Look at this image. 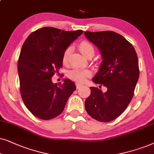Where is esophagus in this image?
<instances>
[{
    "mask_svg": "<svg viewBox=\"0 0 154 154\" xmlns=\"http://www.w3.org/2000/svg\"><path fill=\"white\" fill-rule=\"evenodd\" d=\"M82 86V84H80V83H79V82L76 83V87H77V89H79V88H80Z\"/></svg>",
    "mask_w": 154,
    "mask_h": 154,
    "instance_id": "obj_1",
    "label": "esophagus"
}]
</instances>
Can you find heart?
<instances>
[{
	"instance_id": "heart-1",
	"label": "heart",
	"mask_w": 154,
	"mask_h": 154,
	"mask_svg": "<svg viewBox=\"0 0 154 154\" xmlns=\"http://www.w3.org/2000/svg\"><path fill=\"white\" fill-rule=\"evenodd\" d=\"M79 48L84 56L87 57L89 55H94L95 50L94 46L87 41H83L79 44ZM72 51V46H68L65 49L63 54V63L67 64L68 63L69 56ZM91 75V72L88 69L75 68L70 70L68 72V77L72 80L77 81L78 82H84L86 81L87 77Z\"/></svg>"
}]
</instances>
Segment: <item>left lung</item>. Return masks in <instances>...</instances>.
Instances as JSON below:
<instances>
[{"label":"left lung","mask_w":154,"mask_h":154,"mask_svg":"<svg viewBox=\"0 0 154 154\" xmlns=\"http://www.w3.org/2000/svg\"><path fill=\"white\" fill-rule=\"evenodd\" d=\"M85 35L98 47L103 58L92 79L99 88L90 87L85 109L98 121L110 122L125 111L133 97L139 76L138 58L132 45L118 33L85 32ZM102 85L106 88L105 92L100 90Z\"/></svg>","instance_id":"8db88e82"}]
</instances>
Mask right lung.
Segmentation results:
<instances>
[{
	"instance_id": "obj_1",
	"label": "right lung",
	"mask_w": 154,
	"mask_h": 154,
	"mask_svg": "<svg viewBox=\"0 0 154 154\" xmlns=\"http://www.w3.org/2000/svg\"><path fill=\"white\" fill-rule=\"evenodd\" d=\"M82 33L46 26L30 34L22 45L17 64L20 93L26 107L38 118L59 116L76 89L68 79L58 85L51 78L63 67L65 49Z\"/></svg>"
}]
</instances>
